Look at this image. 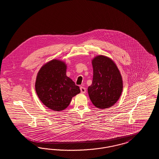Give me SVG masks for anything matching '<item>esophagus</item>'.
Masks as SVG:
<instances>
[{"mask_svg":"<svg viewBox=\"0 0 159 159\" xmlns=\"http://www.w3.org/2000/svg\"><path fill=\"white\" fill-rule=\"evenodd\" d=\"M80 92L82 93H84L86 92V88H84L83 86H80Z\"/></svg>","mask_w":159,"mask_h":159,"instance_id":"obj_1","label":"esophagus"}]
</instances>
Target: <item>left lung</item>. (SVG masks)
<instances>
[{
	"instance_id": "obj_1",
	"label": "left lung",
	"mask_w": 159,
	"mask_h": 159,
	"mask_svg": "<svg viewBox=\"0 0 159 159\" xmlns=\"http://www.w3.org/2000/svg\"><path fill=\"white\" fill-rule=\"evenodd\" d=\"M93 80L88 92L92 104L104 109L111 107L118 101L123 91L121 74L113 61L98 55L92 61Z\"/></svg>"
}]
</instances>
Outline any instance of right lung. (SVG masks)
Segmentation results:
<instances>
[{"instance_id": "obj_1", "label": "right lung", "mask_w": 159, "mask_h": 159, "mask_svg": "<svg viewBox=\"0 0 159 159\" xmlns=\"http://www.w3.org/2000/svg\"><path fill=\"white\" fill-rule=\"evenodd\" d=\"M67 65L62 61L52 60L38 72L35 89L42 102L49 109L61 111L71 99L80 92L79 87L66 76Z\"/></svg>"}]
</instances>
